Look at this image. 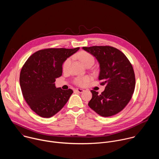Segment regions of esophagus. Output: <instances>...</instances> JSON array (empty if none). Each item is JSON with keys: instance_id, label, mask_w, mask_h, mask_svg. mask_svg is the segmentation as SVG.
<instances>
[{"instance_id": "1", "label": "esophagus", "mask_w": 159, "mask_h": 159, "mask_svg": "<svg viewBox=\"0 0 159 159\" xmlns=\"http://www.w3.org/2000/svg\"><path fill=\"white\" fill-rule=\"evenodd\" d=\"M75 91L78 92L79 93H82L84 91V90L81 89H75Z\"/></svg>"}]
</instances>
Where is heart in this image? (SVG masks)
Instances as JSON below:
<instances>
[{"instance_id": "obj_1", "label": "heart", "mask_w": 159, "mask_h": 159, "mask_svg": "<svg viewBox=\"0 0 159 159\" xmlns=\"http://www.w3.org/2000/svg\"><path fill=\"white\" fill-rule=\"evenodd\" d=\"M77 56L79 58L81 62L84 65H85L89 63H94V58L93 56L88 52H86L85 51H81L77 53ZM70 61H71L70 58H68L64 61L63 65H62V69L63 70H66L68 69V67H69V66L70 65ZM90 79H91V77L88 76V75H86L84 77H78L75 79L74 83L77 85L83 86V85H85L87 82H89V80H90Z\"/></svg>"}]
</instances>
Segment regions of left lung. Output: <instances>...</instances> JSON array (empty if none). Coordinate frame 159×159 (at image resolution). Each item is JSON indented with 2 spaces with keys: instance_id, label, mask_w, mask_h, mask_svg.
I'll return each mask as SVG.
<instances>
[{
  "instance_id": "8db88e82",
  "label": "left lung",
  "mask_w": 159,
  "mask_h": 159,
  "mask_svg": "<svg viewBox=\"0 0 159 159\" xmlns=\"http://www.w3.org/2000/svg\"><path fill=\"white\" fill-rule=\"evenodd\" d=\"M98 60L101 85H106L101 94L90 90L93 98L89 106L98 115L109 117L122 111L132 98L135 87L133 66L125 55L110 46H93L82 48Z\"/></svg>"
}]
</instances>
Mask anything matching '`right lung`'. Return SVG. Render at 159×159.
I'll use <instances>...</instances> for the list:
<instances>
[{"instance_id": "1", "label": "right lung", "mask_w": 159, "mask_h": 159, "mask_svg": "<svg viewBox=\"0 0 159 159\" xmlns=\"http://www.w3.org/2000/svg\"><path fill=\"white\" fill-rule=\"evenodd\" d=\"M79 50L47 48L26 60L20 73V85L26 102L38 115L50 118L60 111L73 93L71 89L56 88L55 79L62 75L64 61Z\"/></svg>"}]
</instances>
